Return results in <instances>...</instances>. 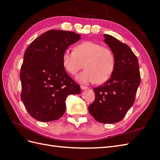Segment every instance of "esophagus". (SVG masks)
<instances>
[{"label": "esophagus", "mask_w": 160, "mask_h": 160, "mask_svg": "<svg viewBox=\"0 0 160 160\" xmlns=\"http://www.w3.org/2000/svg\"><path fill=\"white\" fill-rule=\"evenodd\" d=\"M81 89L82 90H86V89H89V88H88V87L81 85Z\"/></svg>", "instance_id": "34e87169"}]
</instances>
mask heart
Masks as SVG:
<instances>
[{
  "instance_id": "heart-1",
  "label": "heart",
  "mask_w": 160,
  "mask_h": 160,
  "mask_svg": "<svg viewBox=\"0 0 160 160\" xmlns=\"http://www.w3.org/2000/svg\"><path fill=\"white\" fill-rule=\"evenodd\" d=\"M62 65L71 75H76L84 64L85 71L76 77L81 83H103L112 74L115 57L109 48L99 43L85 41L77 45L74 51L65 50L62 57Z\"/></svg>"
}]
</instances>
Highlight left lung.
I'll return each mask as SVG.
<instances>
[{"label": "left lung", "instance_id": "obj_1", "mask_svg": "<svg viewBox=\"0 0 160 160\" xmlns=\"http://www.w3.org/2000/svg\"><path fill=\"white\" fill-rule=\"evenodd\" d=\"M104 37L115 57L114 70L109 80L93 89L95 99L88 109L98 122L115 123L133 105L141 79L138 58L129 47L113 36Z\"/></svg>", "mask_w": 160, "mask_h": 160}]
</instances>
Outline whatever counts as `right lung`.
<instances>
[{"label": "right lung", "instance_id": "1", "mask_svg": "<svg viewBox=\"0 0 160 160\" xmlns=\"http://www.w3.org/2000/svg\"><path fill=\"white\" fill-rule=\"evenodd\" d=\"M81 35L74 32L50 30L28 47L21 66V100L32 117L42 122L59 119L66 109L69 95L81 88L67 74L62 57Z\"/></svg>", "mask_w": 160, "mask_h": 160}]
</instances>
